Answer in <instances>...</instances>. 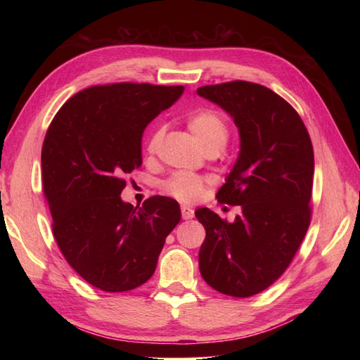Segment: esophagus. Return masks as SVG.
Wrapping results in <instances>:
<instances>
[{"instance_id":"obj_1","label":"esophagus","mask_w":360,"mask_h":360,"mask_svg":"<svg viewBox=\"0 0 360 360\" xmlns=\"http://www.w3.org/2000/svg\"><path fill=\"white\" fill-rule=\"evenodd\" d=\"M181 213H182V218H184V219H192L195 217V210H193V207H190L188 204L181 205Z\"/></svg>"}]
</instances>
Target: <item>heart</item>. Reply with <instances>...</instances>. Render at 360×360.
<instances>
[{
    "instance_id": "obj_1",
    "label": "heart",
    "mask_w": 360,
    "mask_h": 360,
    "mask_svg": "<svg viewBox=\"0 0 360 360\" xmlns=\"http://www.w3.org/2000/svg\"><path fill=\"white\" fill-rule=\"evenodd\" d=\"M186 124L190 133L195 136V139L207 155L209 153L217 155L226 147L231 129H229L226 117L219 111L213 108H200L188 114ZM164 133L165 129L162 125H156L151 131L147 142V151L151 155L156 153L160 142H162ZM204 184L205 182L201 176L178 172L162 182V190L179 201H192L201 195Z\"/></svg>"
}]
</instances>
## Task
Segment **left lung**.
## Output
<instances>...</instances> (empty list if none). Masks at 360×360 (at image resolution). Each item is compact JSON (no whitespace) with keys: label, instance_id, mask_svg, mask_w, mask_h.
<instances>
[{"label":"left lung","instance_id":"obj_1","mask_svg":"<svg viewBox=\"0 0 360 360\" xmlns=\"http://www.w3.org/2000/svg\"><path fill=\"white\" fill-rule=\"evenodd\" d=\"M231 114L240 155L218 190V202L240 205L233 223L207 207L195 215L205 229L200 271L209 286L232 297L269 288L288 269L311 223L314 151L298 112L252 82L196 89Z\"/></svg>","mask_w":360,"mask_h":360}]
</instances>
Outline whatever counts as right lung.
<instances>
[{"label":"right lung","mask_w":360,"mask_h":360,"mask_svg":"<svg viewBox=\"0 0 360 360\" xmlns=\"http://www.w3.org/2000/svg\"><path fill=\"white\" fill-rule=\"evenodd\" d=\"M184 86L112 83L72 96L46 133L43 190L52 232L66 262L89 285L125 292L155 274L179 204L151 196L142 207L120 198L125 176L142 165V134Z\"/></svg>","instance_id":"add662e5"}]
</instances>
